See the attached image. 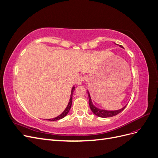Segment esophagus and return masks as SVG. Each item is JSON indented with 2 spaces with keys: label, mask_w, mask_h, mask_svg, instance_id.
Wrapping results in <instances>:
<instances>
[{
  "label": "esophagus",
  "mask_w": 158,
  "mask_h": 158,
  "mask_svg": "<svg viewBox=\"0 0 158 158\" xmlns=\"http://www.w3.org/2000/svg\"><path fill=\"white\" fill-rule=\"evenodd\" d=\"M84 80V77L83 76H80L77 78V80H76V84L78 85H81L83 81Z\"/></svg>",
  "instance_id": "obj_1"
}]
</instances>
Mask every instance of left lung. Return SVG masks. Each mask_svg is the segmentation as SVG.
I'll return each instance as SVG.
<instances>
[{
  "mask_svg": "<svg viewBox=\"0 0 158 158\" xmlns=\"http://www.w3.org/2000/svg\"><path fill=\"white\" fill-rule=\"evenodd\" d=\"M121 48H123L122 45H119ZM87 92L88 94V98H89V107L92 110V113L97 115L99 117H102V118H107V117H111L113 116H115L117 114H118L119 113H121L122 111H123L124 109L126 107V106L125 107H123L122 109H118V110H115V111H108V110H104V109H101L99 108H98L95 107L94 105L92 103V98H91L90 94L89 91L87 90Z\"/></svg>",
  "mask_w": 158,
  "mask_h": 158,
  "instance_id": "1",
  "label": "left lung"
}]
</instances>
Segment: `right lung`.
Instances as JSON below:
<instances>
[{"instance_id":"1","label":"right lung","mask_w":158,"mask_h":158,"mask_svg":"<svg viewBox=\"0 0 158 158\" xmlns=\"http://www.w3.org/2000/svg\"><path fill=\"white\" fill-rule=\"evenodd\" d=\"M75 89V87L74 85H73V88H72V90H71V94H70V100H69V102L67 105V106H66V109L64 110V111L62 113L60 114H59V116H57L53 118H49L48 119V121H58V120H60V119L64 118L66 114H67L70 111V109L71 108V106H72V102H73V92L74 91Z\"/></svg>"}]
</instances>
